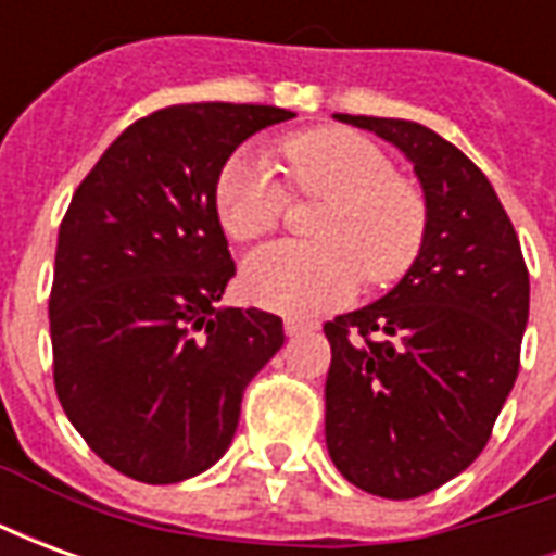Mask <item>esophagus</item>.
I'll use <instances>...</instances> for the list:
<instances>
[{
  "mask_svg": "<svg viewBox=\"0 0 556 556\" xmlns=\"http://www.w3.org/2000/svg\"><path fill=\"white\" fill-rule=\"evenodd\" d=\"M286 333L289 337H298V333H303V330H313L315 321H309V318H286Z\"/></svg>",
  "mask_w": 556,
  "mask_h": 556,
  "instance_id": "esophagus-1",
  "label": "esophagus"
}]
</instances>
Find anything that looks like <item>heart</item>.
Listing matches in <instances>:
<instances>
[{
    "label": "heart",
    "instance_id": "heart-1",
    "mask_svg": "<svg viewBox=\"0 0 556 556\" xmlns=\"http://www.w3.org/2000/svg\"><path fill=\"white\" fill-rule=\"evenodd\" d=\"M291 193L327 199L315 243H270L247 258L243 291L258 306L291 315L327 313L361 289L408 274L426 247L429 202L372 139L318 127L279 146ZM291 195L258 154H231L214 184L217 217L229 238L258 241L286 223Z\"/></svg>",
    "mask_w": 556,
    "mask_h": 556
}]
</instances>
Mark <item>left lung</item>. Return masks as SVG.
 I'll return each instance as SVG.
<instances>
[{
	"label": "left lung",
	"mask_w": 556,
	"mask_h": 556,
	"mask_svg": "<svg viewBox=\"0 0 556 556\" xmlns=\"http://www.w3.org/2000/svg\"><path fill=\"white\" fill-rule=\"evenodd\" d=\"M337 118L402 148L429 202L396 289L325 325L330 458L351 485L410 501L485 450L521 366L530 277L494 187L453 142L405 118Z\"/></svg>",
	"instance_id": "obj_1"
}]
</instances>
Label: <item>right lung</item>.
Returning a JSON list of instances; mask_svg holds the SVG:
<instances>
[{"mask_svg":"<svg viewBox=\"0 0 556 556\" xmlns=\"http://www.w3.org/2000/svg\"><path fill=\"white\" fill-rule=\"evenodd\" d=\"M258 103H178L139 118L79 181L55 243L53 384L110 467L169 485L229 450L253 375L282 349V318L217 309L235 277L214 184L255 130Z\"/></svg>","mask_w":556,"mask_h":556,"instance_id":"1","label":"right lung"}]
</instances>
